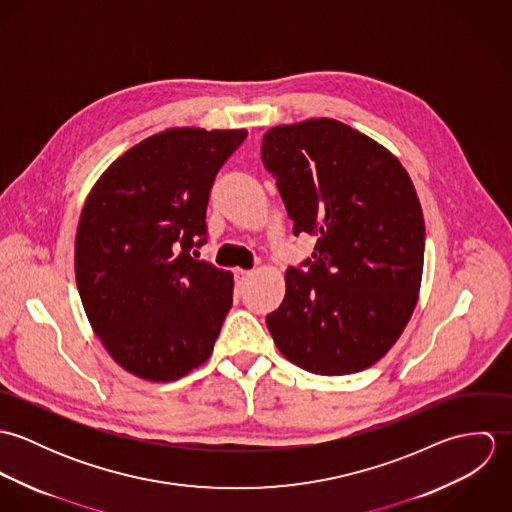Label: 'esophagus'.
Wrapping results in <instances>:
<instances>
[{
    "mask_svg": "<svg viewBox=\"0 0 512 512\" xmlns=\"http://www.w3.org/2000/svg\"><path fill=\"white\" fill-rule=\"evenodd\" d=\"M252 276V272L250 270H242V268H236L234 270V280H236V286L238 288H244V284H246V280Z\"/></svg>",
    "mask_w": 512,
    "mask_h": 512,
    "instance_id": "esophagus-1",
    "label": "esophagus"
}]
</instances>
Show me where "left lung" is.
Here are the masks:
<instances>
[{"label": "left lung", "mask_w": 512, "mask_h": 512, "mask_svg": "<svg viewBox=\"0 0 512 512\" xmlns=\"http://www.w3.org/2000/svg\"><path fill=\"white\" fill-rule=\"evenodd\" d=\"M293 234L317 238L307 272L288 268L286 297L266 317L278 351L315 374L380 361L404 333L422 286L426 224L400 159L359 130L311 118L268 130Z\"/></svg>", "instance_id": "8db88e82"}]
</instances>
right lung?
Instances as JSON below:
<instances>
[{"mask_svg":"<svg viewBox=\"0 0 512 512\" xmlns=\"http://www.w3.org/2000/svg\"><path fill=\"white\" fill-rule=\"evenodd\" d=\"M246 136L195 126L153 134L112 161L84 201L78 293L108 355L138 378L173 382L213 353L234 278L189 250L205 244L215 175Z\"/></svg>","mask_w":512,"mask_h":512,"instance_id":"right-lung-1","label":"right lung"}]
</instances>
